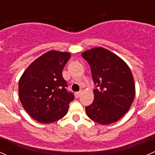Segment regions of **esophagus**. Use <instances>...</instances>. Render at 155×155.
<instances>
[{"label":"esophagus","mask_w":155,"mask_h":155,"mask_svg":"<svg viewBox=\"0 0 155 155\" xmlns=\"http://www.w3.org/2000/svg\"><path fill=\"white\" fill-rule=\"evenodd\" d=\"M82 91L76 92V93H75V97H76V98L79 97H80V96H81V94H82Z\"/></svg>","instance_id":"34e87169"}]
</instances>
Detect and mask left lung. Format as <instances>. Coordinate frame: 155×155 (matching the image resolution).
I'll list each match as a JSON object with an SVG mask.
<instances>
[{
	"instance_id": "obj_1",
	"label": "left lung",
	"mask_w": 155,
	"mask_h": 155,
	"mask_svg": "<svg viewBox=\"0 0 155 155\" xmlns=\"http://www.w3.org/2000/svg\"><path fill=\"white\" fill-rule=\"evenodd\" d=\"M82 56L89 64L94 89V101L85 107L87 116L101 124L116 122L129 110L135 97V84L127 64L108 49L97 47Z\"/></svg>"
}]
</instances>
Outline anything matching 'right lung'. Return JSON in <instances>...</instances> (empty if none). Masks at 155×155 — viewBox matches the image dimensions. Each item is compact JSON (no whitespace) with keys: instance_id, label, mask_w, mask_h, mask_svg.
<instances>
[{"instance_id":"right-lung-1","label":"right lung","mask_w":155,"mask_h":155,"mask_svg":"<svg viewBox=\"0 0 155 155\" xmlns=\"http://www.w3.org/2000/svg\"><path fill=\"white\" fill-rule=\"evenodd\" d=\"M70 56L69 52L48 51L32 62L20 78V101L30 116L38 122H54L68 113L74 95L67 90L62 70Z\"/></svg>"}]
</instances>
